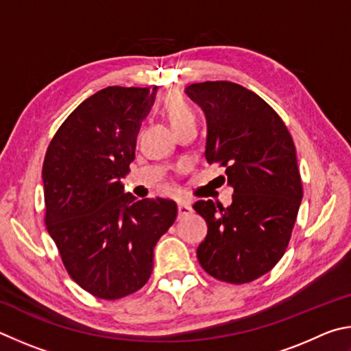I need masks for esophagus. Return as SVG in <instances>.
Segmentation results:
<instances>
[{"label":"esophagus","instance_id":"esophagus-1","mask_svg":"<svg viewBox=\"0 0 351 351\" xmlns=\"http://www.w3.org/2000/svg\"><path fill=\"white\" fill-rule=\"evenodd\" d=\"M177 210H179V216H180V217L189 216V214L193 213L191 205L186 204V202H179V204H177Z\"/></svg>","mask_w":351,"mask_h":351}]
</instances>
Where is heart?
I'll return each mask as SVG.
<instances>
[{"instance_id":"b5f03b06","label":"heart","mask_w":351,"mask_h":351,"mask_svg":"<svg viewBox=\"0 0 351 351\" xmlns=\"http://www.w3.org/2000/svg\"><path fill=\"white\" fill-rule=\"evenodd\" d=\"M163 109L176 131L182 126L188 125V123L195 121L193 109L189 108V104L183 100V97L179 94H169L163 100Z\"/></svg>"}]
</instances>
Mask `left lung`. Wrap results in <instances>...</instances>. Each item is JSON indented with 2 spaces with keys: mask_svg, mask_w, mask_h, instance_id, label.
Masks as SVG:
<instances>
[{
  "mask_svg": "<svg viewBox=\"0 0 351 351\" xmlns=\"http://www.w3.org/2000/svg\"><path fill=\"white\" fill-rule=\"evenodd\" d=\"M186 94L210 126L206 162L225 168L234 188L228 208L194 204L208 225L197 259L214 279L248 284L273 269L290 243L304 194L296 146L279 114L241 84L195 83Z\"/></svg>",
  "mask_w": 351,
  "mask_h": 351,
  "instance_id": "left-lung-1",
  "label": "left lung"
}]
</instances>
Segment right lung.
Returning <instances> with one entry per match:
<instances>
[{"label":"right lung","mask_w":351,"mask_h":351,"mask_svg":"<svg viewBox=\"0 0 351 351\" xmlns=\"http://www.w3.org/2000/svg\"><path fill=\"white\" fill-rule=\"evenodd\" d=\"M154 95L156 88L98 90L61 123L43 162L46 228L72 280L98 299L146 284L154 247L177 217L174 200H137L120 183Z\"/></svg>","instance_id":"add662e5"}]
</instances>
